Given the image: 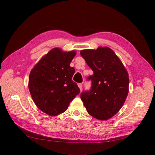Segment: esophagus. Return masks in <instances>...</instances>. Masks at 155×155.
<instances>
[{
  "mask_svg": "<svg viewBox=\"0 0 155 155\" xmlns=\"http://www.w3.org/2000/svg\"><path fill=\"white\" fill-rule=\"evenodd\" d=\"M78 87H79V89H80V90L81 91V90H82V87H83L82 83H79V84H78Z\"/></svg>",
  "mask_w": 155,
  "mask_h": 155,
  "instance_id": "obj_1",
  "label": "esophagus"
}]
</instances>
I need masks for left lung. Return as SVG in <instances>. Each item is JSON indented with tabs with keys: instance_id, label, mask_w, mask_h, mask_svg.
<instances>
[{
	"instance_id": "8db88e82",
	"label": "left lung",
	"mask_w": 155,
	"mask_h": 155,
	"mask_svg": "<svg viewBox=\"0 0 155 155\" xmlns=\"http://www.w3.org/2000/svg\"><path fill=\"white\" fill-rule=\"evenodd\" d=\"M80 54L94 72L87 78L92 82L90 91L81 94L83 105L94 118L109 120L120 110L127 96L128 73L109 47L83 50Z\"/></svg>"
}]
</instances>
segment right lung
<instances>
[{"label": "right lung", "mask_w": 155, "mask_h": 155, "mask_svg": "<svg viewBox=\"0 0 155 155\" xmlns=\"http://www.w3.org/2000/svg\"><path fill=\"white\" fill-rule=\"evenodd\" d=\"M76 51L55 48L42 58L29 76L28 88L35 104L45 113L57 116L67 110L80 92L72 80L75 69L70 66Z\"/></svg>", "instance_id": "1"}]
</instances>
